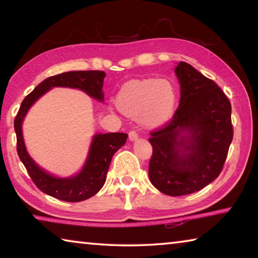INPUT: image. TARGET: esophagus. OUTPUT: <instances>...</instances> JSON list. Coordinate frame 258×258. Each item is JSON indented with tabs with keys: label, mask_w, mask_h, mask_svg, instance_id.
<instances>
[{
	"label": "esophagus",
	"mask_w": 258,
	"mask_h": 258,
	"mask_svg": "<svg viewBox=\"0 0 258 258\" xmlns=\"http://www.w3.org/2000/svg\"><path fill=\"white\" fill-rule=\"evenodd\" d=\"M138 133L135 132L134 130H132V131H130V133H128V139L131 140V141H134V140H137L138 139Z\"/></svg>",
	"instance_id": "1"
}]
</instances>
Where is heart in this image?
<instances>
[{"label": "heart", "mask_w": 258, "mask_h": 258, "mask_svg": "<svg viewBox=\"0 0 258 258\" xmlns=\"http://www.w3.org/2000/svg\"><path fill=\"white\" fill-rule=\"evenodd\" d=\"M176 104V90L168 80H133L121 86L117 106L147 127H157L171 118Z\"/></svg>", "instance_id": "1"}]
</instances>
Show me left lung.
<instances>
[{"label":"left lung","mask_w":258,"mask_h":258,"mask_svg":"<svg viewBox=\"0 0 258 258\" xmlns=\"http://www.w3.org/2000/svg\"><path fill=\"white\" fill-rule=\"evenodd\" d=\"M175 74L180 104L172 119L149 138V178L172 197L194 194L215 180L233 139L231 103L216 83L184 61Z\"/></svg>","instance_id":"obj_1"}]
</instances>
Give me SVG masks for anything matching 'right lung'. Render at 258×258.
Segmentation results:
<instances>
[{
  "instance_id": "add662e5",
  "label": "right lung",
  "mask_w": 258,
  "mask_h": 258,
  "mask_svg": "<svg viewBox=\"0 0 258 258\" xmlns=\"http://www.w3.org/2000/svg\"><path fill=\"white\" fill-rule=\"evenodd\" d=\"M106 73L102 71L68 72L51 76L38 84L26 97L15 118V131L17 135V152L20 160L27 169L30 178L38 189L44 194L68 203H77L89 199L103 186L111 158L115 152L123 147L127 139L126 133L97 134L92 141L86 164L81 173L68 178H58L41 169L30 158L25 148L21 124L29 107L54 86L74 87L84 91L90 97L103 101V78Z\"/></svg>"
}]
</instances>
